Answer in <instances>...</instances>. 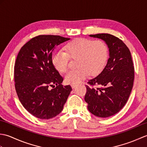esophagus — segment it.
<instances>
[{"label": "esophagus", "instance_id": "34e87169", "mask_svg": "<svg viewBox=\"0 0 147 147\" xmlns=\"http://www.w3.org/2000/svg\"><path fill=\"white\" fill-rule=\"evenodd\" d=\"M71 86L72 87V88H74L76 86V84H71Z\"/></svg>", "mask_w": 147, "mask_h": 147}]
</instances>
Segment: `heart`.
<instances>
[{"mask_svg":"<svg viewBox=\"0 0 147 147\" xmlns=\"http://www.w3.org/2000/svg\"><path fill=\"white\" fill-rule=\"evenodd\" d=\"M65 52L57 50L52 55V62L60 73H64L69 65L70 57L78 59V68L68 71L65 80L68 83L77 84L86 79L90 74L95 76L104 68L107 62L109 50L102 40L80 38L68 43Z\"/></svg>","mask_w":147,"mask_h":147,"instance_id":"1","label":"heart"}]
</instances>
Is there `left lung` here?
<instances>
[{
    "instance_id": "1",
    "label": "left lung",
    "mask_w": 147,
    "mask_h": 147,
    "mask_svg": "<svg viewBox=\"0 0 147 147\" xmlns=\"http://www.w3.org/2000/svg\"><path fill=\"white\" fill-rule=\"evenodd\" d=\"M102 39L109 48L107 64L98 75L86 85L85 100L88 109L99 117H108L119 112L125 105L133 88L135 71L129 49L121 40L107 33L90 35ZM98 84L102 88L94 89Z\"/></svg>"
}]
</instances>
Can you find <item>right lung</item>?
<instances>
[{
	"instance_id": "obj_1",
	"label": "right lung",
	"mask_w": 147,
	"mask_h": 147,
	"mask_svg": "<svg viewBox=\"0 0 147 147\" xmlns=\"http://www.w3.org/2000/svg\"><path fill=\"white\" fill-rule=\"evenodd\" d=\"M70 40L39 35L22 47L14 65L15 88L23 107L34 116L49 119L60 114L72 90L52 62L56 46ZM53 87L51 89L50 86Z\"/></svg>"
}]
</instances>
